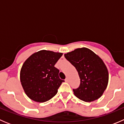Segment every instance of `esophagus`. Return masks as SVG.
Segmentation results:
<instances>
[{
    "instance_id": "34e87169",
    "label": "esophagus",
    "mask_w": 124,
    "mask_h": 124,
    "mask_svg": "<svg viewBox=\"0 0 124 124\" xmlns=\"http://www.w3.org/2000/svg\"><path fill=\"white\" fill-rule=\"evenodd\" d=\"M65 82H68V81H69V80H68V78H66L65 80Z\"/></svg>"
}]
</instances>
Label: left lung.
I'll return each instance as SVG.
<instances>
[{
  "label": "left lung",
  "instance_id": "obj_1",
  "mask_svg": "<svg viewBox=\"0 0 124 124\" xmlns=\"http://www.w3.org/2000/svg\"><path fill=\"white\" fill-rule=\"evenodd\" d=\"M76 68L80 84L74 89L75 95L81 100L91 102L100 98L108 82V72L100 57L89 48H77L64 54Z\"/></svg>",
  "mask_w": 124,
  "mask_h": 124
}]
</instances>
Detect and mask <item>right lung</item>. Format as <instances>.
<instances>
[{
  "label": "right lung",
  "mask_w": 124,
  "mask_h": 124,
  "mask_svg": "<svg viewBox=\"0 0 124 124\" xmlns=\"http://www.w3.org/2000/svg\"><path fill=\"white\" fill-rule=\"evenodd\" d=\"M62 53L40 50L24 62L20 71V82L30 99L44 102L53 98L64 80L59 77V70L54 65Z\"/></svg>",
  "instance_id": "1"
}]
</instances>
